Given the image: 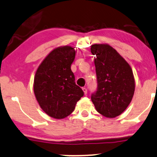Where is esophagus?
<instances>
[{
	"label": "esophagus",
	"mask_w": 157,
	"mask_h": 157,
	"mask_svg": "<svg viewBox=\"0 0 157 157\" xmlns=\"http://www.w3.org/2000/svg\"><path fill=\"white\" fill-rule=\"evenodd\" d=\"M82 90H83V92H84V95H86V93H87V90H86V87H83Z\"/></svg>",
	"instance_id": "1"
}]
</instances>
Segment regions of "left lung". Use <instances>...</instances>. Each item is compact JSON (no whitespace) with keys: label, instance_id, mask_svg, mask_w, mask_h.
I'll return each instance as SVG.
<instances>
[{"label":"left lung","instance_id":"obj_1","mask_svg":"<svg viewBox=\"0 0 157 157\" xmlns=\"http://www.w3.org/2000/svg\"><path fill=\"white\" fill-rule=\"evenodd\" d=\"M98 89L91 96L95 109L104 117L114 118L123 113L133 98L135 81L132 67L108 44H94Z\"/></svg>","mask_w":157,"mask_h":157}]
</instances>
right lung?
I'll list each match as a JSON object with an SVG mask.
<instances>
[{"label": "right lung", "instance_id": "obj_1", "mask_svg": "<svg viewBox=\"0 0 157 157\" xmlns=\"http://www.w3.org/2000/svg\"><path fill=\"white\" fill-rule=\"evenodd\" d=\"M75 51L71 46H60L51 51L40 64L34 80V93L39 105L50 117L62 119L74 111L84 95L75 84L71 71Z\"/></svg>", "mask_w": 157, "mask_h": 157}]
</instances>
